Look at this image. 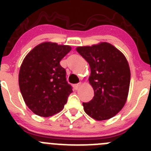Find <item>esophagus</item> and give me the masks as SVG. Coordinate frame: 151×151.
<instances>
[{
    "label": "esophagus",
    "instance_id": "obj_1",
    "mask_svg": "<svg viewBox=\"0 0 151 151\" xmlns=\"http://www.w3.org/2000/svg\"><path fill=\"white\" fill-rule=\"evenodd\" d=\"M81 85H82V83H81V82H80V83L76 84V85H74L75 89H76V90H78V89L80 87H81Z\"/></svg>",
    "mask_w": 151,
    "mask_h": 151
}]
</instances>
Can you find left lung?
Instances as JSON below:
<instances>
[{
    "label": "left lung",
    "mask_w": 151,
    "mask_h": 151,
    "mask_svg": "<svg viewBox=\"0 0 151 151\" xmlns=\"http://www.w3.org/2000/svg\"><path fill=\"white\" fill-rule=\"evenodd\" d=\"M76 50L89 63L88 81L94 91L91 101L82 104L84 110L95 120L109 119L127 101L131 78L127 59L108 42L78 47Z\"/></svg>",
    "instance_id": "1"
}]
</instances>
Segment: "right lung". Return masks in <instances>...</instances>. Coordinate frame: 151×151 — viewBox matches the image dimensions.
I'll return each mask as SVG.
<instances>
[{"label": "right lung", "mask_w": 151, "mask_h": 151, "mask_svg": "<svg viewBox=\"0 0 151 151\" xmlns=\"http://www.w3.org/2000/svg\"><path fill=\"white\" fill-rule=\"evenodd\" d=\"M69 45L46 41L28 53L19 73V86L26 106L35 114L49 117L59 113L73 92L60 64Z\"/></svg>", "instance_id": "1"}]
</instances>
